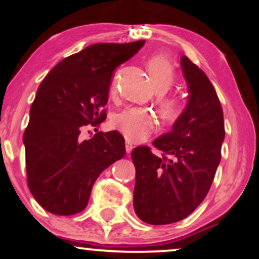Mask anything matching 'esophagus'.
I'll list each match as a JSON object with an SVG mask.
<instances>
[{
	"label": "esophagus",
	"mask_w": 259,
	"mask_h": 259,
	"mask_svg": "<svg viewBox=\"0 0 259 259\" xmlns=\"http://www.w3.org/2000/svg\"><path fill=\"white\" fill-rule=\"evenodd\" d=\"M133 144L132 142H129V141H126V144H125V150H126V153H130L133 151Z\"/></svg>",
	"instance_id": "34e87169"
}]
</instances>
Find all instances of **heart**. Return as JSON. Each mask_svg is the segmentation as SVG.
I'll return each mask as SVG.
<instances>
[{"label":"heart","mask_w":259,"mask_h":259,"mask_svg":"<svg viewBox=\"0 0 259 259\" xmlns=\"http://www.w3.org/2000/svg\"><path fill=\"white\" fill-rule=\"evenodd\" d=\"M148 72L152 79L154 88L159 94L168 91L173 85L175 70L173 64L164 56L154 55L147 62ZM117 91V80H113L111 92ZM163 109L168 114H174L179 109L180 101L175 96H168L163 99ZM156 115L150 109L142 107H126L123 111L115 114L113 118V125L117 127L129 141H142L148 138L156 127Z\"/></svg>","instance_id":"b5f03b06"}]
</instances>
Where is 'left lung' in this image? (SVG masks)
Masks as SVG:
<instances>
[{
    "mask_svg": "<svg viewBox=\"0 0 259 259\" xmlns=\"http://www.w3.org/2000/svg\"><path fill=\"white\" fill-rule=\"evenodd\" d=\"M180 65L189 100L173 129L153 141L162 156L147 146L132 153L134 209L152 225L171 224L191 214L209 191L222 157L224 118L214 88L186 56L180 57Z\"/></svg>",
    "mask_w": 259,
    "mask_h": 259,
    "instance_id": "1",
    "label": "left lung"
}]
</instances>
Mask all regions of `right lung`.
<instances>
[{
  "mask_svg": "<svg viewBox=\"0 0 259 259\" xmlns=\"http://www.w3.org/2000/svg\"><path fill=\"white\" fill-rule=\"evenodd\" d=\"M144 45H90L59 62L41 81L23 142L29 190L50 213L85 209L100 174L125 156V141L115 130L90 140L80 139V133L106 119L113 72Z\"/></svg>",
  "mask_w": 259,
  "mask_h": 259,
  "instance_id": "right-lung-1",
  "label": "right lung"
}]
</instances>
